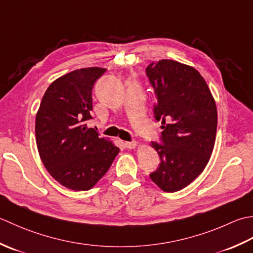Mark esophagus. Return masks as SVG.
I'll use <instances>...</instances> for the list:
<instances>
[{"label": "esophagus", "mask_w": 253, "mask_h": 253, "mask_svg": "<svg viewBox=\"0 0 253 253\" xmlns=\"http://www.w3.org/2000/svg\"><path fill=\"white\" fill-rule=\"evenodd\" d=\"M125 145H126V148H128V149H132V148H134V147H135V146L137 145V143H136L135 141H132V142H126V143H125Z\"/></svg>", "instance_id": "obj_1"}]
</instances>
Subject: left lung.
Segmentation results:
<instances>
[{
    "mask_svg": "<svg viewBox=\"0 0 253 253\" xmlns=\"http://www.w3.org/2000/svg\"><path fill=\"white\" fill-rule=\"evenodd\" d=\"M146 75L154 88V117L162 121L159 143L152 142L161 164L149 177L166 192L187 187L212 155L217 110L208 84L191 66L172 60L152 62Z\"/></svg>",
    "mask_w": 253,
    "mask_h": 253,
    "instance_id": "obj_1",
    "label": "left lung"
}]
</instances>
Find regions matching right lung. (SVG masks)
I'll return each instance as SVG.
<instances>
[{"mask_svg":"<svg viewBox=\"0 0 253 253\" xmlns=\"http://www.w3.org/2000/svg\"><path fill=\"white\" fill-rule=\"evenodd\" d=\"M106 69H80L59 77L41 100L36 116V142L41 161L62 185L87 191L104 177L119 147L87 128L91 91Z\"/></svg>","mask_w":253,"mask_h":253,"instance_id":"1","label":"right lung"}]
</instances>
